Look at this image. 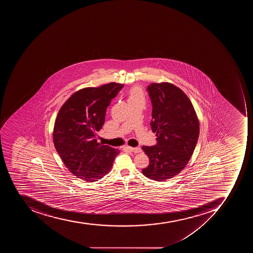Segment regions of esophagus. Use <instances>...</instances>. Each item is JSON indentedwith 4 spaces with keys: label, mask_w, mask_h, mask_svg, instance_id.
<instances>
[{
    "label": "esophagus",
    "mask_w": 253,
    "mask_h": 253,
    "mask_svg": "<svg viewBox=\"0 0 253 253\" xmlns=\"http://www.w3.org/2000/svg\"><path fill=\"white\" fill-rule=\"evenodd\" d=\"M128 149L129 151L133 152L134 153H141V149L140 147H130V146H127Z\"/></svg>",
    "instance_id": "34e87169"
}]
</instances>
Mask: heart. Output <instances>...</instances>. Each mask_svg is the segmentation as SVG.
I'll return each instance as SVG.
<instances>
[{"mask_svg":"<svg viewBox=\"0 0 253 253\" xmlns=\"http://www.w3.org/2000/svg\"><path fill=\"white\" fill-rule=\"evenodd\" d=\"M145 101V96L143 92L140 87L135 86L129 90L128 95V102L129 103H142Z\"/></svg>","mask_w":253,"mask_h":253,"instance_id":"heart-1","label":"heart"}]
</instances>
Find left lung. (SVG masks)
<instances>
[{
	"label": "left lung",
	"instance_id": "left-lung-1",
	"mask_svg": "<svg viewBox=\"0 0 253 253\" xmlns=\"http://www.w3.org/2000/svg\"><path fill=\"white\" fill-rule=\"evenodd\" d=\"M147 91L157 144L141 147L149 158V165L141 171L149 179L164 181L188 163L199 138V120L187 95L172 84L152 83Z\"/></svg>",
	"mask_w": 253,
	"mask_h": 253
}]
</instances>
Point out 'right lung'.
<instances>
[{"instance_id":"right-lung-1","label":"right lung","mask_w":253,"mask_h":253,"mask_svg":"<svg viewBox=\"0 0 253 253\" xmlns=\"http://www.w3.org/2000/svg\"><path fill=\"white\" fill-rule=\"evenodd\" d=\"M124 84L109 83L73 94L62 105L54 123V147L68 169L87 182L97 181L112 169L120 153L98 143L96 133L105 122L106 110Z\"/></svg>"}]
</instances>
